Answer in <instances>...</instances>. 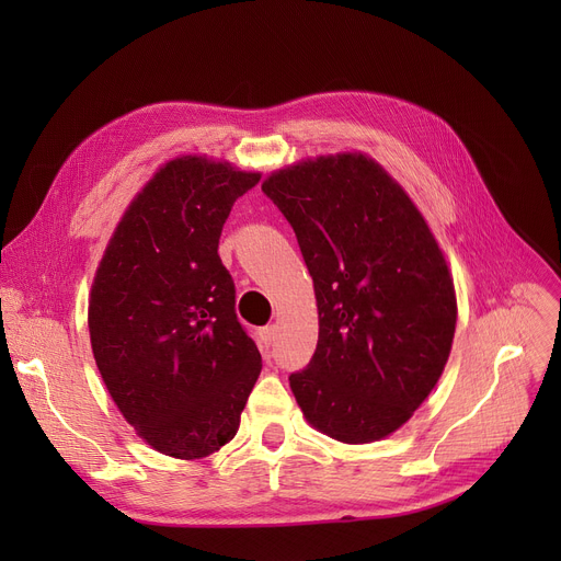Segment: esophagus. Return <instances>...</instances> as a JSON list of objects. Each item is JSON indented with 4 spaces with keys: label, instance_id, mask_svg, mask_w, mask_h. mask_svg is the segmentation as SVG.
<instances>
[{
    "label": "esophagus",
    "instance_id": "esophagus-1",
    "mask_svg": "<svg viewBox=\"0 0 561 561\" xmlns=\"http://www.w3.org/2000/svg\"><path fill=\"white\" fill-rule=\"evenodd\" d=\"M275 334H277V328H275V325L261 328V330H259V345H261L263 350H268L271 343L275 341Z\"/></svg>",
    "mask_w": 561,
    "mask_h": 561
}]
</instances>
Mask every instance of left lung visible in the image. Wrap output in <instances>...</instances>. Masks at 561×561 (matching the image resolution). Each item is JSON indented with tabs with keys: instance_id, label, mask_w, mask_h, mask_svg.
I'll list each match as a JSON object with an SVG mask.
<instances>
[{
	"instance_id": "obj_1",
	"label": "left lung",
	"mask_w": 561,
	"mask_h": 561,
	"mask_svg": "<svg viewBox=\"0 0 561 561\" xmlns=\"http://www.w3.org/2000/svg\"><path fill=\"white\" fill-rule=\"evenodd\" d=\"M261 191L296 231L318 302V345L288 375L293 396L336 440L389 436L434 389L455 336V286L430 227L364 154L279 170Z\"/></svg>"
}]
</instances>
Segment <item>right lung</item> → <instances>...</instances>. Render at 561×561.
I'll list each match as a JSON object with an SVG mask.
<instances>
[{
    "label": "right lung",
    "mask_w": 561,
    "mask_h": 561,
    "mask_svg": "<svg viewBox=\"0 0 561 561\" xmlns=\"http://www.w3.org/2000/svg\"><path fill=\"white\" fill-rule=\"evenodd\" d=\"M256 172L199 157L161 168L129 204L98 268L88 330L104 385L154 450L199 459L233 438L261 373L218 256Z\"/></svg>",
    "instance_id": "obj_1"
}]
</instances>
